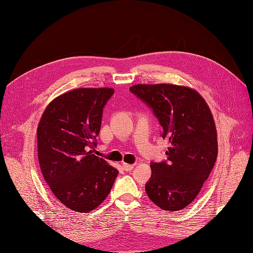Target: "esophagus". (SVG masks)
<instances>
[{"label": "esophagus", "mask_w": 253, "mask_h": 253, "mask_svg": "<svg viewBox=\"0 0 253 253\" xmlns=\"http://www.w3.org/2000/svg\"><path fill=\"white\" fill-rule=\"evenodd\" d=\"M122 165H123V168H124L126 171H131L132 169L134 168V165H132V164H126V163H123Z\"/></svg>", "instance_id": "1"}]
</instances>
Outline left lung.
Wrapping results in <instances>:
<instances>
[{
    "mask_svg": "<svg viewBox=\"0 0 253 253\" xmlns=\"http://www.w3.org/2000/svg\"><path fill=\"white\" fill-rule=\"evenodd\" d=\"M147 103L170 147L167 161L152 162L145 184L151 201L165 211L181 210L201 191L217 158L213 116L199 93L173 84H137L129 88Z\"/></svg>",
    "mask_w": 253,
    "mask_h": 253,
    "instance_id": "8db88e82",
    "label": "left lung"
}]
</instances>
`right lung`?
Listing matches in <instances>:
<instances>
[{
  "instance_id": "add662e5",
  "label": "right lung",
  "mask_w": 253,
  "mask_h": 253,
  "mask_svg": "<svg viewBox=\"0 0 253 253\" xmlns=\"http://www.w3.org/2000/svg\"><path fill=\"white\" fill-rule=\"evenodd\" d=\"M113 88H78L53 99L37 129L38 158L46 183L71 210L90 212L110 194L118 169L93 154L103 108Z\"/></svg>"
}]
</instances>
